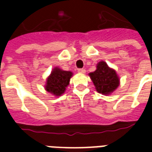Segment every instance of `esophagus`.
Returning a JSON list of instances; mask_svg holds the SVG:
<instances>
[{"label":"esophagus","mask_w":152,"mask_h":152,"mask_svg":"<svg viewBox=\"0 0 152 152\" xmlns=\"http://www.w3.org/2000/svg\"><path fill=\"white\" fill-rule=\"evenodd\" d=\"M86 70L85 68H79L78 69V72L81 73V74H84V73H86Z\"/></svg>","instance_id":"obj_1"}]
</instances>
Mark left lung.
Here are the masks:
<instances>
[{"label":"left lung","instance_id":"8db88e82","mask_svg":"<svg viewBox=\"0 0 152 152\" xmlns=\"http://www.w3.org/2000/svg\"><path fill=\"white\" fill-rule=\"evenodd\" d=\"M96 90L102 94H109L117 88L120 80L115 70L110 68L107 64L101 61L97 65V70L89 73Z\"/></svg>","mask_w":152,"mask_h":152}]
</instances>
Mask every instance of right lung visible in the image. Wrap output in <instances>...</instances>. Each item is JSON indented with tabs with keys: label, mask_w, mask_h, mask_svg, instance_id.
Masks as SVG:
<instances>
[{
	"label": "right lung",
	"mask_w": 152,
	"mask_h": 152,
	"mask_svg": "<svg viewBox=\"0 0 152 152\" xmlns=\"http://www.w3.org/2000/svg\"><path fill=\"white\" fill-rule=\"evenodd\" d=\"M72 76V72L55 67L47 79L45 89L54 95L60 96L64 93L66 87L69 85L70 78Z\"/></svg>",
	"instance_id": "obj_1"
}]
</instances>
